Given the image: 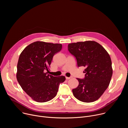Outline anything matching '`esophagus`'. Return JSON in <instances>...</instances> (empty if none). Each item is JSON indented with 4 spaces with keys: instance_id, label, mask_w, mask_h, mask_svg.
<instances>
[{
    "instance_id": "obj_1",
    "label": "esophagus",
    "mask_w": 128,
    "mask_h": 128,
    "mask_svg": "<svg viewBox=\"0 0 128 128\" xmlns=\"http://www.w3.org/2000/svg\"><path fill=\"white\" fill-rule=\"evenodd\" d=\"M72 78V77H67V76H66V80H69V79H70V78Z\"/></svg>"
}]
</instances>
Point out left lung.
<instances>
[{"label": "left lung", "mask_w": 128, "mask_h": 128, "mask_svg": "<svg viewBox=\"0 0 128 128\" xmlns=\"http://www.w3.org/2000/svg\"><path fill=\"white\" fill-rule=\"evenodd\" d=\"M68 50L76 58L78 66L86 67L85 78H77L79 84L72 90L73 94L84 102L96 101L108 88L112 76L110 56L95 41L69 44Z\"/></svg>", "instance_id": "8db88e82"}]
</instances>
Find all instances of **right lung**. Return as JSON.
Instances as JSON below:
<instances>
[{
  "instance_id": "obj_1",
  "label": "right lung",
  "mask_w": 128,
  "mask_h": 128,
  "mask_svg": "<svg viewBox=\"0 0 128 128\" xmlns=\"http://www.w3.org/2000/svg\"><path fill=\"white\" fill-rule=\"evenodd\" d=\"M62 45L35 42L21 53L17 64L16 79L22 89L33 100L46 102L55 97L64 76H53L48 71L54 54L61 51Z\"/></svg>"
}]
</instances>
